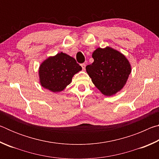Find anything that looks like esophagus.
Segmentation results:
<instances>
[{
	"mask_svg": "<svg viewBox=\"0 0 159 159\" xmlns=\"http://www.w3.org/2000/svg\"><path fill=\"white\" fill-rule=\"evenodd\" d=\"M80 66H81V67H82V69H83V70H85V64H81V65H80Z\"/></svg>",
	"mask_w": 159,
	"mask_h": 159,
	"instance_id": "esophagus-1",
	"label": "esophagus"
}]
</instances>
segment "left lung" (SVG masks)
I'll return each mask as SVG.
<instances>
[{"label":"left lung","instance_id":"obj_1","mask_svg":"<svg viewBox=\"0 0 159 159\" xmlns=\"http://www.w3.org/2000/svg\"><path fill=\"white\" fill-rule=\"evenodd\" d=\"M92 57L94 61L85 69L95 87L105 96H112L121 90L132 71L125 56L107 46L97 48Z\"/></svg>","mask_w":159,"mask_h":159}]
</instances>
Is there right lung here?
<instances>
[{
	"label": "right lung",
	"mask_w": 159,
	"mask_h": 159,
	"mask_svg": "<svg viewBox=\"0 0 159 159\" xmlns=\"http://www.w3.org/2000/svg\"><path fill=\"white\" fill-rule=\"evenodd\" d=\"M81 70V66L74 57L61 52L50 56L41 64L39 69V81L45 89L59 93L65 89L74 75Z\"/></svg>",
	"instance_id": "obj_1"
}]
</instances>
